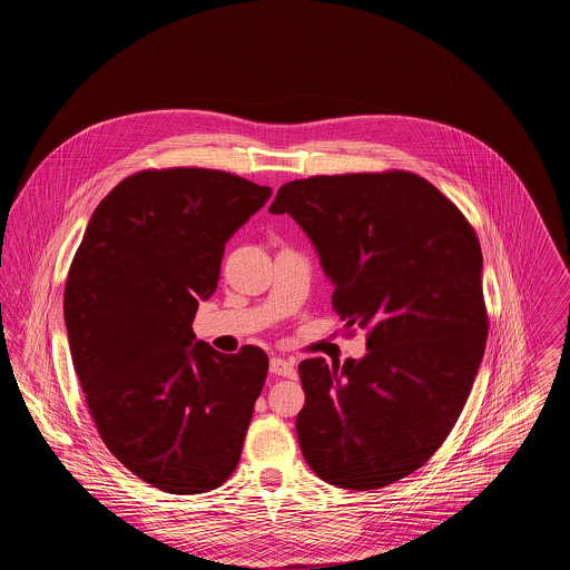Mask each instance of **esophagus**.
<instances>
[{
  "label": "esophagus",
  "mask_w": 570,
  "mask_h": 570,
  "mask_svg": "<svg viewBox=\"0 0 570 570\" xmlns=\"http://www.w3.org/2000/svg\"><path fill=\"white\" fill-rule=\"evenodd\" d=\"M269 371L274 375H281V377H289L294 380L296 377V366L292 360H285V357H272L269 360Z\"/></svg>",
  "instance_id": "34e87169"
}]
</instances>
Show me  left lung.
<instances>
[{
    "mask_svg": "<svg viewBox=\"0 0 570 570\" xmlns=\"http://www.w3.org/2000/svg\"><path fill=\"white\" fill-rule=\"evenodd\" d=\"M269 213H287L316 247L344 326L368 331L360 360L298 364L303 456L331 485L386 488L441 448L479 373L488 314L476 233L406 170L287 181Z\"/></svg>",
    "mask_w": 570,
    "mask_h": 570,
    "instance_id": "obj_1",
    "label": "left lung"
}]
</instances>
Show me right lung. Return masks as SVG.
<instances>
[{
  "label": "right lung",
  "mask_w": 570,
  "mask_h": 570,
  "mask_svg": "<svg viewBox=\"0 0 570 570\" xmlns=\"http://www.w3.org/2000/svg\"><path fill=\"white\" fill-rule=\"evenodd\" d=\"M269 195L224 170H140L98 204L70 265L63 316L98 434L168 493L219 488L242 459L267 355L219 353L190 325Z\"/></svg>",
  "instance_id": "right-lung-1"
}]
</instances>
